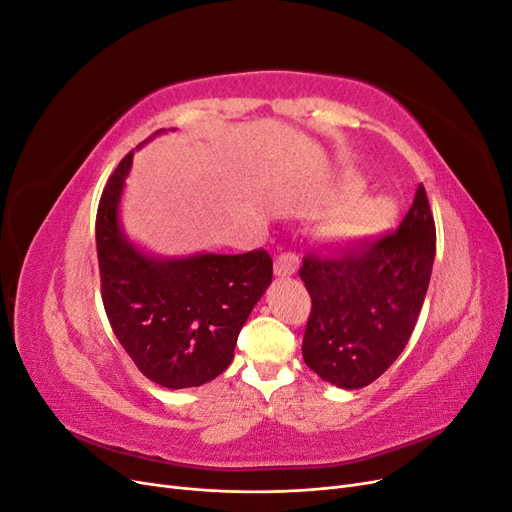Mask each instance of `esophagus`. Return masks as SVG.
Instances as JSON below:
<instances>
[{"instance_id":"1","label":"esophagus","mask_w":512,"mask_h":512,"mask_svg":"<svg viewBox=\"0 0 512 512\" xmlns=\"http://www.w3.org/2000/svg\"><path fill=\"white\" fill-rule=\"evenodd\" d=\"M275 275H290L299 269V256L297 254H290V252H282L277 254L275 258Z\"/></svg>"}]
</instances>
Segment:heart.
I'll use <instances>...</instances> for the list:
<instances>
[{"label": "heart", "instance_id": "b5f03b06", "mask_svg": "<svg viewBox=\"0 0 512 512\" xmlns=\"http://www.w3.org/2000/svg\"><path fill=\"white\" fill-rule=\"evenodd\" d=\"M356 188H359V185L350 183V192H356ZM395 215L397 205L393 198L384 194L367 196L356 200L354 205H350L344 211L342 220H339V232H342V237L352 241L376 237L393 224Z\"/></svg>", "mask_w": 512, "mask_h": 512}]
</instances>
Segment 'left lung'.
Returning a JSON list of instances; mask_svg holds the SVG:
<instances>
[{
	"label": "left lung",
	"mask_w": 512,
	"mask_h": 512,
	"mask_svg": "<svg viewBox=\"0 0 512 512\" xmlns=\"http://www.w3.org/2000/svg\"><path fill=\"white\" fill-rule=\"evenodd\" d=\"M436 258L423 183L399 228L352 247L307 252L299 277L312 297L303 361L339 389H361L404 352Z\"/></svg>",
	"instance_id": "obj_1"
}]
</instances>
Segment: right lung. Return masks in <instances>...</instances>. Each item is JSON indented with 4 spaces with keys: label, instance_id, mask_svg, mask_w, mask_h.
Returning a JSON list of instances; mask_svg holds the SVG:
<instances>
[{
    "label": "right lung",
    "instance_id": "right-lung-1",
    "mask_svg": "<svg viewBox=\"0 0 512 512\" xmlns=\"http://www.w3.org/2000/svg\"><path fill=\"white\" fill-rule=\"evenodd\" d=\"M132 153L108 177L98 205L102 303L119 344L143 376L166 389H190L230 365L241 327L271 284L273 260L265 250L179 260L136 250L117 220Z\"/></svg>",
    "mask_w": 512,
    "mask_h": 512
}]
</instances>
